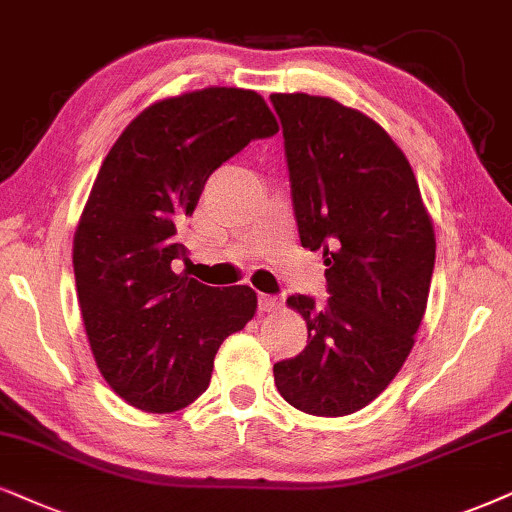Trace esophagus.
I'll return each mask as SVG.
<instances>
[{
  "label": "esophagus",
  "mask_w": 512,
  "mask_h": 512,
  "mask_svg": "<svg viewBox=\"0 0 512 512\" xmlns=\"http://www.w3.org/2000/svg\"><path fill=\"white\" fill-rule=\"evenodd\" d=\"M257 307H260V312H264V314L276 312V309L281 307V297H274V295H260V297H257Z\"/></svg>",
  "instance_id": "1"
}]
</instances>
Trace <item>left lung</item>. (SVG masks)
I'll list each match as a JSON object with an SVG mask.
<instances>
[{"label":"left lung","mask_w":512,"mask_h":512,"mask_svg":"<svg viewBox=\"0 0 512 512\" xmlns=\"http://www.w3.org/2000/svg\"><path fill=\"white\" fill-rule=\"evenodd\" d=\"M302 248L323 250L328 300L290 295L307 347L274 364L290 406L347 416L378 397L413 347L435 269L418 181L378 122L326 96L271 94Z\"/></svg>","instance_id":"left-lung-1"}]
</instances>
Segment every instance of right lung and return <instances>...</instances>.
I'll use <instances>...</instances> for the list:
<instances>
[{"mask_svg":"<svg viewBox=\"0 0 512 512\" xmlns=\"http://www.w3.org/2000/svg\"><path fill=\"white\" fill-rule=\"evenodd\" d=\"M278 125L257 92L208 87L129 122L84 205L73 243L80 312L96 366L127 404L172 413L208 390L215 354L255 316L248 286L177 274L181 226L205 181Z\"/></svg>","mask_w":512,"mask_h":512,"instance_id":"add662e5","label":"right lung"}]
</instances>
